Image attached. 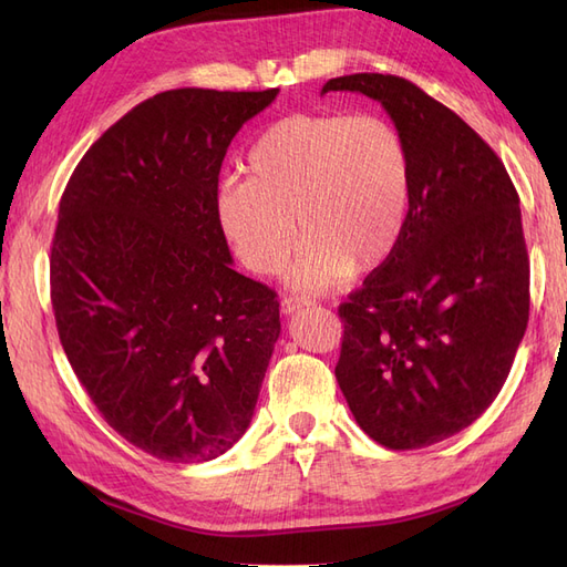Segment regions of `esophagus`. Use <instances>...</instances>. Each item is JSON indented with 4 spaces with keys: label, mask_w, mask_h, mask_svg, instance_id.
Instances as JSON below:
<instances>
[{
    "label": "esophagus",
    "mask_w": 567,
    "mask_h": 567,
    "mask_svg": "<svg viewBox=\"0 0 567 567\" xmlns=\"http://www.w3.org/2000/svg\"><path fill=\"white\" fill-rule=\"evenodd\" d=\"M307 305H312L307 298L286 296V298L281 300V312H284V315H296L298 310H302V307H307Z\"/></svg>",
    "instance_id": "1"
}]
</instances>
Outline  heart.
Returning a JSON list of instances; mask_svg holds the SVG:
<instances>
[{
  "label": "heart",
  "mask_w": 567,
  "mask_h": 567,
  "mask_svg": "<svg viewBox=\"0 0 567 567\" xmlns=\"http://www.w3.org/2000/svg\"><path fill=\"white\" fill-rule=\"evenodd\" d=\"M411 200V161L400 130L379 115L300 113L271 125L248 153V177H229L217 217L236 255L257 274L290 271L302 290H326L383 262L400 244Z\"/></svg>",
  "instance_id": "obj_1"
}]
</instances>
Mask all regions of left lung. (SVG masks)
<instances>
[{
    "mask_svg": "<svg viewBox=\"0 0 567 567\" xmlns=\"http://www.w3.org/2000/svg\"><path fill=\"white\" fill-rule=\"evenodd\" d=\"M388 111L411 161L400 244L338 307V385L354 421L388 450H421L494 402L529 317L520 198L473 127L398 75L333 78Z\"/></svg>",
    "mask_w": 567,
    "mask_h": 567,
    "instance_id": "left-lung-1",
    "label": "left lung"
}]
</instances>
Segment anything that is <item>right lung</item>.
I'll return each mask as SVG.
<instances>
[{
	"label": "right lung",
	"instance_id": "obj_1",
	"mask_svg": "<svg viewBox=\"0 0 567 567\" xmlns=\"http://www.w3.org/2000/svg\"><path fill=\"white\" fill-rule=\"evenodd\" d=\"M277 94L151 96L61 196L49 260L61 346L99 414L161 461H210L241 440L281 333L277 293L234 269L217 217L227 148Z\"/></svg>",
	"mask_w": 567,
	"mask_h": 567
}]
</instances>
